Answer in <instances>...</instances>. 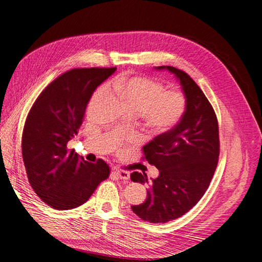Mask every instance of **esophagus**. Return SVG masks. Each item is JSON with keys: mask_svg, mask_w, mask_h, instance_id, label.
Here are the masks:
<instances>
[{"mask_svg": "<svg viewBox=\"0 0 262 262\" xmlns=\"http://www.w3.org/2000/svg\"><path fill=\"white\" fill-rule=\"evenodd\" d=\"M114 173L117 175V177L121 180H128L129 179V172L125 170H115Z\"/></svg>", "mask_w": 262, "mask_h": 262, "instance_id": "34e87169", "label": "esophagus"}]
</instances>
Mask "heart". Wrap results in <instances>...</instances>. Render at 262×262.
<instances>
[{
	"label": "heart",
	"instance_id": "1",
	"mask_svg": "<svg viewBox=\"0 0 262 262\" xmlns=\"http://www.w3.org/2000/svg\"><path fill=\"white\" fill-rule=\"evenodd\" d=\"M126 106L132 113L142 114L147 124L156 130L171 128L182 119L186 100L180 90H164L161 81L149 77L119 78L114 81ZM108 90L107 85L100 86L92 96L94 104Z\"/></svg>",
	"mask_w": 262,
	"mask_h": 262
}]
</instances>
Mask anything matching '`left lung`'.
Segmentation results:
<instances>
[{"label":"left lung","mask_w":262,"mask_h":262,"mask_svg":"<svg viewBox=\"0 0 262 262\" xmlns=\"http://www.w3.org/2000/svg\"><path fill=\"white\" fill-rule=\"evenodd\" d=\"M167 70L180 80L186 110L172 129L142 147V160L160 174L148 181L146 173L133 172V182L149 184L147 199L132 210L141 220L166 223L184 215L205 195L220 155L219 125L214 110L188 74L173 66Z\"/></svg>","instance_id":"1"}]
</instances>
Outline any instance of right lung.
Masks as SVG:
<instances>
[{
	"mask_svg": "<svg viewBox=\"0 0 262 262\" xmlns=\"http://www.w3.org/2000/svg\"><path fill=\"white\" fill-rule=\"evenodd\" d=\"M116 70L73 69L41 92L25 122L21 152L28 181L38 197L56 210L77 208L110 175L102 159L86 161L67 143L78 133L96 88Z\"/></svg>",
	"mask_w": 262,
	"mask_h": 262,
	"instance_id": "right-lung-1",
	"label": "right lung"
}]
</instances>
